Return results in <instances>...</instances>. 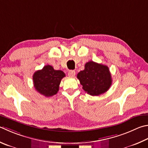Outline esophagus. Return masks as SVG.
I'll use <instances>...</instances> for the list:
<instances>
[{"instance_id":"obj_1","label":"esophagus","mask_w":148,"mask_h":148,"mask_svg":"<svg viewBox=\"0 0 148 148\" xmlns=\"http://www.w3.org/2000/svg\"><path fill=\"white\" fill-rule=\"evenodd\" d=\"M75 74H76V72L74 71H70L68 73L69 76L70 77H74L75 76Z\"/></svg>"}]
</instances>
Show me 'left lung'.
Here are the masks:
<instances>
[{
  "mask_svg": "<svg viewBox=\"0 0 148 148\" xmlns=\"http://www.w3.org/2000/svg\"><path fill=\"white\" fill-rule=\"evenodd\" d=\"M83 89L91 96H99L108 90L112 84L108 66L90 61L77 74Z\"/></svg>",
  "mask_w": 148,
  "mask_h": 148,
  "instance_id": "left-lung-1",
  "label": "left lung"
}]
</instances>
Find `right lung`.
Masks as SVG:
<instances>
[{
  "instance_id": "right-lung-1",
  "label": "right lung",
  "mask_w": 148,
  "mask_h": 148,
  "mask_svg": "<svg viewBox=\"0 0 148 148\" xmlns=\"http://www.w3.org/2000/svg\"><path fill=\"white\" fill-rule=\"evenodd\" d=\"M65 76L63 71H56L51 65H46L34 74V87L37 92L45 96H52L58 92L61 80Z\"/></svg>"
}]
</instances>
